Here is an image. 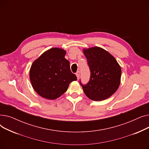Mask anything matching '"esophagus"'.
<instances>
[{
    "instance_id": "esophagus-1",
    "label": "esophagus",
    "mask_w": 149,
    "mask_h": 149,
    "mask_svg": "<svg viewBox=\"0 0 149 149\" xmlns=\"http://www.w3.org/2000/svg\"><path fill=\"white\" fill-rule=\"evenodd\" d=\"M80 71H77V72H76V76H77V79H79V77H80Z\"/></svg>"
}]
</instances>
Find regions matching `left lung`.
Here are the masks:
<instances>
[{"mask_svg": "<svg viewBox=\"0 0 149 149\" xmlns=\"http://www.w3.org/2000/svg\"><path fill=\"white\" fill-rule=\"evenodd\" d=\"M83 52L91 71L87 84L80 81L86 95L94 101L110 97L120 84L121 69L118 62L111 54L99 47L84 49Z\"/></svg>", "mask_w": 149, "mask_h": 149, "instance_id": "1", "label": "left lung"}]
</instances>
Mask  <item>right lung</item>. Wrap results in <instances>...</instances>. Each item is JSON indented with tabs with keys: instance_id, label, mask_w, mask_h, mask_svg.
<instances>
[{
	"instance_id": "add662e5",
	"label": "right lung",
	"mask_w": 149,
	"mask_h": 149,
	"mask_svg": "<svg viewBox=\"0 0 149 149\" xmlns=\"http://www.w3.org/2000/svg\"><path fill=\"white\" fill-rule=\"evenodd\" d=\"M66 51L54 48L45 52L36 60L29 71L31 83L41 97L54 100L67 91L69 84L77 80L65 58Z\"/></svg>"
}]
</instances>
